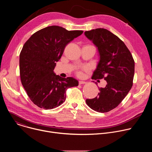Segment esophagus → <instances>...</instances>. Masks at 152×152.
<instances>
[{
	"label": "esophagus",
	"mask_w": 152,
	"mask_h": 152,
	"mask_svg": "<svg viewBox=\"0 0 152 152\" xmlns=\"http://www.w3.org/2000/svg\"><path fill=\"white\" fill-rule=\"evenodd\" d=\"M79 83L80 85H81V84H85V83H86V82L82 81V80H80V81H79Z\"/></svg>",
	"instance_id": "34e87169"
}]
</instances>
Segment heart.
Listing matches in <instances>:
<instances>
[{
	"label": "heart",
	"mask_w": 152,
	"mask_h": 152,
	"mask_svg": "<svg viewBox=\"0 0 152 152\" xmlns=\"http://www.w3.org/2000/svg\"><path fill=\"white\" fill-rule=\"evenodd\" d=\"M87 70V68H86V67H83V68L82 69V71H85V70ZM82 71H79V72H77V75H78V76H81L82 75Z\"/></svg>",
	"instance_id": "obj_1"
}]
</instances>
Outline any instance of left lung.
Segmentation results:
<instances>
[{"label": "left lung", "mask_w": 152, "mask_h": 152, "mask_svg": "<svg viewBox=\"0 0 152 152\" xmlns=\"http://www.w3.org/2000/svg\"><path fill=\"white\" fill-rule=\"evenodd\" d=\"M84 34L97 48L99 55L91 78H104L107 82L104 88H99L98 96L86 99V103L97 112H109L121 102L132 88L134 60L124 43L108 30L97 28Z\"/></svg>", "instance_id": "obj_1"}]
</instances>
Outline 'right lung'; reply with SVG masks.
<instances>
[{
  "label": "right lung",
  "mask_w": 152,
  "mask_h": 152,
  "mask_svg": "<svg viewBox=\"0 0 152 152\" xmlns=\"http://www.w3.org/2000/svg\"><path fill=\"white\" fill-rule=\"evenodd\" d=\"M82 33L51 26L36 32L25 43L20 54V79L28 96L38 107L51 110L59 106L66 100V90L78 86L77 80L61 77L53 70L66 46Z\"/></svg>",
  "instance_id": "1"
}]
</instances>
